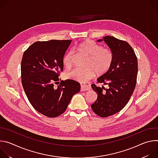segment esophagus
Masks as SVG:
<instances>
[{
    "label": "esophagus",
    "instance_id": "1",
    "mask_svg": "<svg viewBox=\"0 0 158 158\" xmlns=\"http://www.w3.org/2000/svg\"><path fill=\"white\" fill-rule=\"evenodd\" d=\"M91 89V86L87 84H81V91H85Z\"/></svg>",
    "mask_w": 158,
    "mask_h": 158
}]
</instances>
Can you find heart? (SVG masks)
Instances as JSON below:
<instances>
[{"label": "heart", "mask_w": 158, "mask_h": 158, "mask_svg": "<svg viewBox=\"0 0 158 158\" xmlns=\"http://www.w3.org/2000/svg\"><path fill=\"white\" fill-rule=\"evenodd\" d=\"M76 49L87 56L85 69L76 68L66 73V78L80 83H85L96 74L103 75L107 73L113 62L114 55L110 48L102 47L92 40L87 39L76 46ZM73 51H67L64 56L62 63L67 69L72 67L74 59Z\"/></svg>", "instance_id": "b5f03b06"}]
</instances>
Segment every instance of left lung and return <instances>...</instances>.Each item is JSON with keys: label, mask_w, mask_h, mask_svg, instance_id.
<instances>
[{"label": "left lung", "mask_w": 158, "mask_h": 158, "mask_svg": "<svg viewBox=\"0 0 158 158\" xmlns=\"http://www.w3.org/2000/svg\"><path fill=\"white\" fill-rule=\"evenodd\" d=\"M103 40L112 51L114 59L109 71L97 80L108 88L91 85L98 95L91 107L97 115L106 118L119 112L129 102L136 85L138 67L136 54L127 42L109 35Z\"/></svg>", "instance_id": "left-lung-1"}]
</instances>
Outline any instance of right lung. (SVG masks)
Segmentation results:
<instances>
[{"label": "right lung", "instance_id": "add662e5", "mask_svg": "<svg viewBox=\"0 0 158 158\" xmlns=\"http://www.w3.org/2000/svg\"><path fill=\"white\" fill-rule=\"evenodd\" d=\"M71 42L37 41L22 56L21 81L25 93L33 107L49 118L64 113L73 95L80 91L78 82L59 77L63 71V57Z\"/></svg>", "mask_w": 158, "mask_h": 158}]
</instances>
